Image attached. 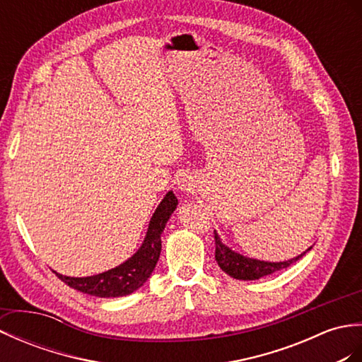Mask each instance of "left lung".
<instances>
[{
  "mask_svg": "<svg viewBox=\"0 0 362 362\" xmlns=\"http://www.w3.org/2000/svg\"><path fill=\"white\" fill-rule=\"evenodd\" d=\"M310 249L311 247H308L307 251H310ZM303 254L297 255L294 259L286 260V262H263V260L249 259V257H245L242 254L232 251L230 247L221 243L218 234L215 232V260L226 274L238 280H257L264 276L274 274V272L285 269L294 262L299 260Z\"/></svg>",
  "mask_w": 362,
  "mask_h": 362,
  "instance_id": "obj_1",
  "label": "left lung"
}]
</instances>
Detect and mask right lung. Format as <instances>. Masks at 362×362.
I'll use <instances>...</instances> for the list:
<instances>
[{"label": "right lung", "mask_w": 362, "mask_h": 362, "mask_svg": "<svg viewBox=\"0 0 362 362\" xmlns=\"http://www.w3.org/2000/svg\"><path fill=\"white\" fill-rule=\"evenodd\" d=\"M176 204L178 199L173 192H168L151 216L147 235L138 252L119 267L90 277H68L54 271L55 276L74 290L95 297H122L132 294L147 282L156 267L160 254V234Z\"/></svg>", "instance_id": "add662e5"}]
</instances>
